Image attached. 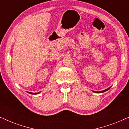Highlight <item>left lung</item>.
Wrapping results in <instances>:
<instances>
[{
    "instance_id": "obj_1",
    "label": "left lung",
    "mask_w": 129,
    "mask_h": 129,
    "mask_svg": "<svg viewBox=\"0 0 129 129\" xmlns=\"http://www.w3.org/2000/svg\"><path fill=\"white\" fill-rule=\"evenodd\" d=\"M109 89H110V88H109V89H106V90H103V91H94V92H95V93H103V92H104V91H106L108 90H109Z\"/></svg>"
}]
</instances>
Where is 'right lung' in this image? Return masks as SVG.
Returning a JSON list of instances; mask_svg holds the SVG:
<instances>
[{"label":"right lung","instance_id":"add662e5","mask_svg":"<svg viewBox=\"0 0 129 129\" xmlns=\"http://www.w3.org/2000/svg\"><path fill=\"white\" fill-rule=\"evenodd\" d=\"M39 93V92H38V93H30V92H29V93H30V94H38Z\"/></svg>","mask_w":129,"mask_h":129}]
</instances>
